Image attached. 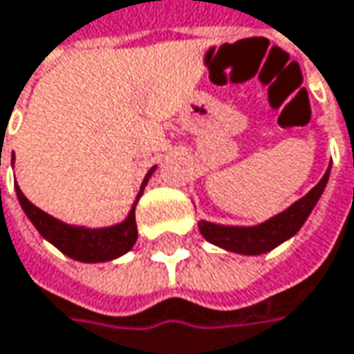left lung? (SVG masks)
<instances>
[{
	"label": "left lung",
	"instance_id": "obj_1",
	"mask_svg": "<svg viewBox=\"0 0 354 354\" xmlns=\"http://www.w3.org/2000/svg\"><path fill=\"white\" fill-rule=\"evenodd\" d=\"M330 174V166L322 180L300 201H296L290 209L272 216L270 221L255 225V227H227V225H214L209 221H201L198 229L203 237L216 247H223L233 253L241 255H261L272 251L279 243L294 237L300 227L306 223L308 214L316 207L318 198L322 196L326 182Z\"/></svg>",
	"mask_w": 354,
	"mask_h": 354
}]
</instances>
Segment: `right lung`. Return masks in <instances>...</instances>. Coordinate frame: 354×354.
I'll return each instance as SVG.
<instances>
[{
  "mask_svg": "<svg viewBox=\"0 0 354 354\" xmlns=\"http://www.w3.org/2000/svg\"><path fill=\"white\" fill-rule=\"evenodd\" d=\"M156 166L145 174L142 188L138 192V198L133 203V207L129 210L127 218L119 225L105 227V229H84V227H73L66 225L54 216H50L48 212L34 207L24 192L19 190L16 184V194L24 212L28 214V218L32 221V225L38 229V233L48 239L56 249H60L64 255H68L71 259H77L82 263H101V261H111L115 257L127 253L136 241H138V225H136V205L144 194L145 184L149 176L153 174Z\"/></svg>",
  "mask_w": 354,
  "mask_h": 354,
  "instance_id": "add662e5",
  "label": "right lung"
}]
</instances>
